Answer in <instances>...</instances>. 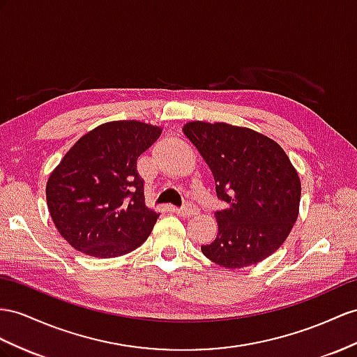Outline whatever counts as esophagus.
<instances>
[{
    "instance_id": "34e87169",
    "label": "esophagus",
    "mask_w": 357,
    "mask_h": 357,
    "mask_svg": "<svg viewBox=\"0 0 357 357\" xmlns=\"http://www.w3.org/2000/svg\"><path fill=\"white\" fill-rule=\"evenodd\" d=\"M175 213H176L178 215H181V217H191V215H196L199 211H197V208H196L195 205L187 204V205H184V206L176 208Z\"/></svg>"
}]
</instances>
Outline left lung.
<instances>
[{
  "mask_svg": "<svg viewBox=\"0 0 357 357\" xmlns=\"http://www.w3.org/2000/svg\"><path fill=\"white\" fill-rule=\"evenodd\" d=\"M187 139L211 169L218 234L202 245L208 259L225 268L261 262L287 240L298 217L301 184L288 155L270 137L229 123L188 122Z\"/></svg>",
  "mask_w": 357,
  "mask_h": 357,
  "instance_id": "obj_1",
  "label": "left lung"
}]
</instances>
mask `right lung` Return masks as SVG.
<instances>
[{
	"label": "right lung",
	"mask_w": 357,
	"mask_h": 357,
	"mask_svg": "<svg viewBox=\"0 0 357 357\" xmlns=\"http://www.w3.org/2000/svg\"><path fill=\"white\" fill-rule=\"evenodd\" d=\"M160 126L114 121L84 134L52 170L47 204L72 248L95 258L135 250L160 217L144 204L137 158L158 139Z\"/></svg>",
	"instance_id": "obj_1"
}]
</instances>
